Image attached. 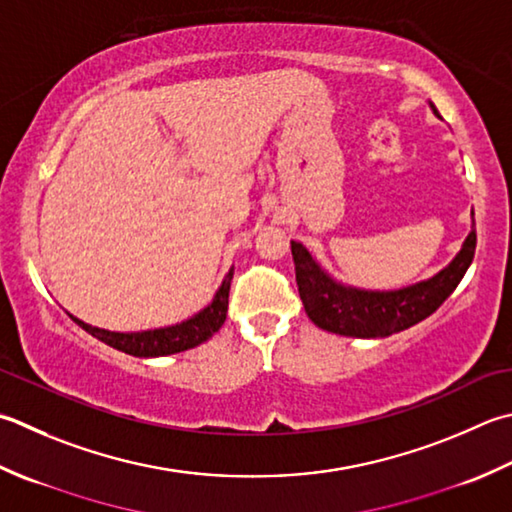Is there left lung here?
Wrapping results in <instances>:
<instances>
[{
    "mask_svg": "<svg viewBox=\"0 0 512 512\" xmlns=\"http://www.w3.org/2000/svg\"><path fill=\"white\" fill-rule=\"evenodd\" d=\"M430 108L439 117L435 104ZM475 246L473 228L453 262L430 279L397 290H364L335 282L302 244L290 242L299 297L310 322L328 333L362 339L388 337L433 315L473 264Z\"/></svg>",
    "mask_w": 512,
    "mask_h": 512,
    "instance_id": "1",
    "label": "left lung"
}]
</instances>
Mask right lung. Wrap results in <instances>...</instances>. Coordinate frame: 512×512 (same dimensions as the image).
Instances as JSON below:
<instances>
[{"label":"right lung","instance_id":"obj_1","mask_svg":"<svg viewBox=\"0 0 512 512\" xmlns=\"http://www.w3.org/2000/svg\"><path fill=\"white\" fill-rule=\"evenodd\" d=\"M230 279H233V268L228 270L224 277L222 286L204 310H199L197 315L182 324L175 326H164V328H153V330H139V333H115V330H104L97 326H90L82 319L70 315V319L77 326H82L86 333L97 337L99 342L122 350L126 355L133 357H164V355H175L182 353V350L195 348L204 344L206 339L213 337L222 324L226 322V310H228V293H230Z\"/></svg>","mask_w":512,"mask_h":512}]
</instances>
